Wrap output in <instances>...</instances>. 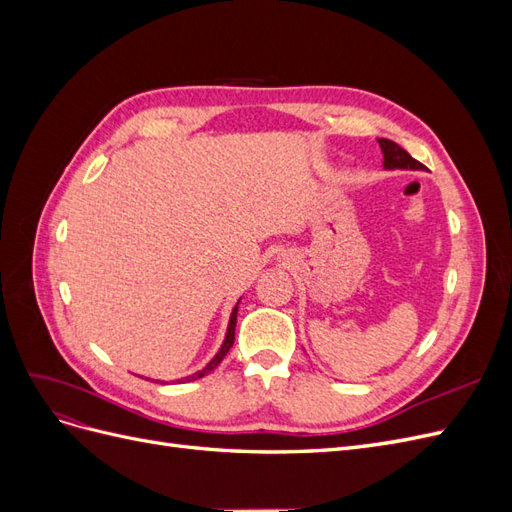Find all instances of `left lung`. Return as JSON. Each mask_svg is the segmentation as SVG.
Wrapping results in <instances>:
<instances>
[{
  "mask_svg": "<svg viewBox=\"0 0 512 512\" xmlns=\"http://www.w3.org/2000/svg\"><path fill=\"white\" fill-rule=\"evenodd\" d=\"M380 149L384 153V168H410V170H423L425 166L414 160L406 149H401L397 143L389 141V138H378Z\"/></svg>",
  "mask_w": 512,
  "mask_h": 512,
  "instance_id": "1",
  "label": "left lung"
}]
</instances>
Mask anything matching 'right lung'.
Masks as SVG:
<instances>
[{
	"label": "right lung",
	"mask_w": 512,
	"mask_h": 512,
	"mask_svg": "<svg viewBox=\"0 0 512 512\" xmlns=\"http://www.w3.org/2000/svg\"><path fill=\"white\" fill-rule=\"evenodd\" d=\"M237 309H239V305H235V309H232V314H230V322H228V331H226V337H224V344H222V348L218 350V354L213 356V359L207 363V367H203L200 371H196V374H192V376H188L185 380L188 382H192V380H198V378H203V376H207V374H211V371L218 367L220 363H222V359L224 356L228 354V350L232 348V342H235V327H237Z\"/></svg>",
	"instance_id": "1"
}]
</instances>
